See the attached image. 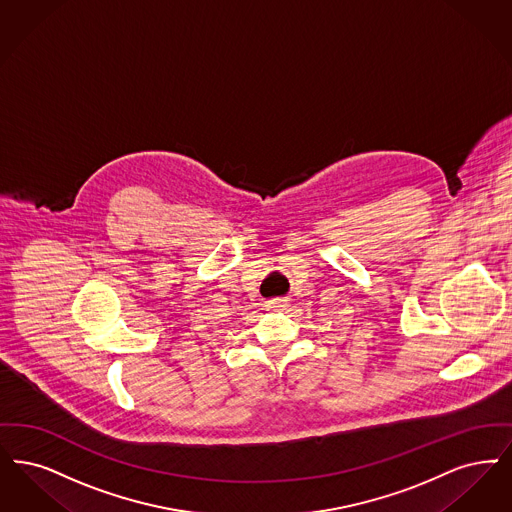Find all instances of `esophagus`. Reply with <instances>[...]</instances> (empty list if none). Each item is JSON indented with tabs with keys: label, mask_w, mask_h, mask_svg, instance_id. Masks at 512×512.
<instances>
[{
	"label": "esophagus",
	"mask_w": 512,
	"mask_h": 512,
	"mask_svg": "<svg viewBox=\"0 0 512 512\" xmlns=\"http://www.w3.org/2000/svg\"><path fill=\"white\" fill-rule=\"evenodd\" d=\"M266 307L270 308V310H274V312H286L287 308H289V299H287V297L270 299V301L266 303Z\"/></svg>",
	"instance_id": "1"
}]
</instances>
